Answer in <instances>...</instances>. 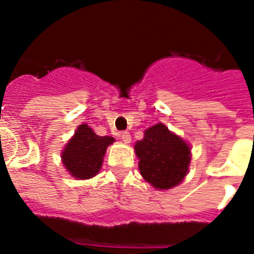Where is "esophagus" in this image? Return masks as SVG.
<instances>
[{"instance_id":"obj_1","label":"esophagus","mask_w":254,"mask_h":254,"mask_svg":"<svg viewBox=\"0 0 254 254\" xmlns=\"http://www.w3.org/2000/svg\"><path fill=\"white\" fill-rule=\"evenodd\" d=\"M120 138H121V141H124L125 144H129L132 141V137H130V134L129 132H122L120 133Z\"/></svg>"}]
</instances>
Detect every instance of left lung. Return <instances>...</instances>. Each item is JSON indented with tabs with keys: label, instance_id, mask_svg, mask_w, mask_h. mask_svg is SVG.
Wrapping results in <instances>:
<instances>
[{
	"label": "left lung",
	"instance_id": "obj_1",
	"mask_svg": "<svg viewBox=\"0 0 254 254\" xmlns=\"http://www.w3.org/2000/svg\"><path fill=\"white\" fill-rule=\"evenodd\" d=\"M140 174L158 190H169L180 185L189 173L190 144L171 132L165 124L144 130L143 140L134 144Z\"/></svg>",
	"mask_w": 254,
	"mask_h": 254
}]
</instances>
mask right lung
Returning <instances> with one entry per match:
<instances>
[{
  "mask_svg": "<svg viewBox=\"0 0 254 254\" xmlns=\"http://www.w3.org/2000/svg\"><path fill=\"white\" fill-rule=\"evenodd\" d=\"M114 141L111 136H98L87 124L78 125L61 152L65 170L76 180L92 178L102 169L106 149Z\"/></svg>",
  "mask_w": 254,
  "mask_h": 254,
  "instance_id": "obj_1",
  "label": "right lung"
}]
</instances>
